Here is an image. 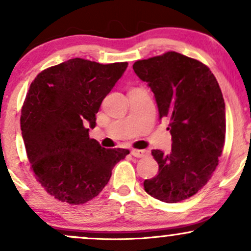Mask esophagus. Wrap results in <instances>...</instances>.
<instances>
[{
  "label": "esophagus",
  "mask_w": 251,
  "mask_h": 251,
  "mask_svg": "<svg viewBox=\"0 0 251 251\" xmlns=\"http://www.w3.org/2000/svg\"><path fill=\"white\" fill-rule=\"evenodd\" d=\"M131 154L133 155L134 158H144V156H146L149 153H147L146 151H143V150H132Z\"/></svg>",
  "instance_id": "esophagus-1"
}]
</instances>
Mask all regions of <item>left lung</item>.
<instances>
[{"label": "left lung", "mask_w": 251, "mask_h": 251, "mask_svg": "<svg viewBox=\"0 0 251 251\" xmlns=\"http://www.w3.org/2000/svg\"><path fill=\"white\" fill-rule=\"evenodd\" d=\"M133 70L154 93L173 140L170 154L152 151L159 172L144 188L162 202L183 201L203 188L219 165L226 138L221 89L207 65L175 51L137 60Z\"/></svg>", "instance_id": "1"}]
</instances>
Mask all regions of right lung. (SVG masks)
Returning <instances> with one entry per match:
<instances>
[{
	"mask_svg": "<svg viewBox=\"0 0 251 251\" xmlns=\"http://www.w3.org/2000/svg\"><path fill=\"white\" fill-rule=\"evenodd\" d=\"M127 62L100 64L72 58L32 80L21 114L30 168L48 194L69 204L92 200L107 185L128 150L104 149L90 139L102 99Z\"/></svg>",
	"mask_w": 251,
	"mask_h": 251,
	"instance_id": "obj_1",
	"label": "right lung"
}]
</instances>
